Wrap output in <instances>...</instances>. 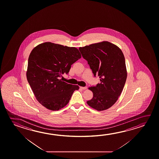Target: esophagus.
Listing matches in <instances>:
<instances>
[{
	"label": "esophagus",
	"mask_w": 159,
	"mask_h": 159,
	"mask_svg": "<svg viewBox=\"0 0 159 159\" xmlns=\"http://www.w3.org/2000/svg\"><path fill=\"white\" fill-rule=\"evenodd\" d=\"M80 89H83V90H86L87 89V86H84V87H80Z\"/></svg>",
	"instance_id": "obj_1"
}]
</instances>
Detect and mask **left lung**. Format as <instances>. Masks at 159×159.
<instances>
[{
  "mask_svg": "<svg viewBox=\"0 0 159 159\" xmlns=\"http://www.w3.org/2000/svg\"><path fill=\"white\" fill-rule=\"evenodd\" d=\"M82 57L88 61L95 77L100 83L91 86L93 98L87 104L98 111L112 107L122 92L127 78L125 57L115 45L102 42L79 48Z\"/></svg>",
  "mask_w": 159,
  "mask_h": 159,
  "instance_id": "8db88e82",
  "label": "left lung"
}]
</instances>
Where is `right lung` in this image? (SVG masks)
I'll use <instances>...</instances> for the list:
<instances>
[{
    "label": "right lung",
    "instance_id": "right-lung-1",
    "mask_svg": "<svg viewBox=\"0 0 159 159\" xmlns=\"http://www.w3.org/2000/svg\"><path fill=\"white\" fill-rule=\"evenodd\" d=\"M80 53L74 47L46 42L34 48L29 55L26 78L37 100L48 109L59 110L68 104L74 91L79 89L63 81L71 65Z\"/></svg>",
    "mask_w": 159,
    "mask_h": 159
}]
</instances>
